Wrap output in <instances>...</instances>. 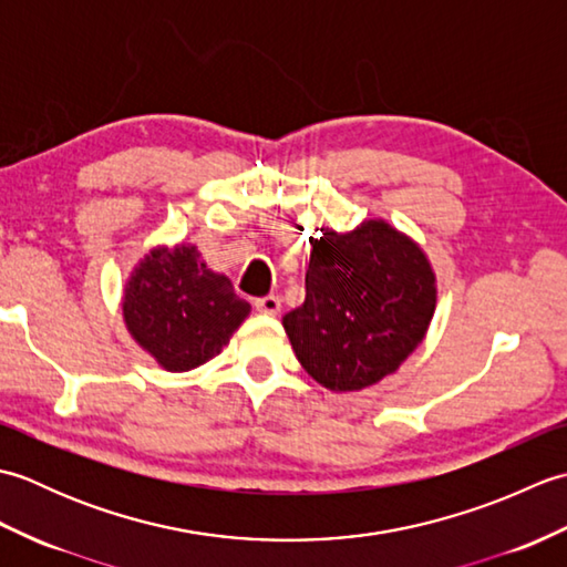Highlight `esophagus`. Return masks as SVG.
<instances>
[{"mask_svg": "<svg viewBox=\"0 0 567 567\" xmlns=\"http://www.w3.org/2000/svg\"><path fill=\"white\" fill-rule=\"evenodd\" d=\"M256 309L260 311V315H277V311H280V297H275V295L258 297Z\"/></svg>", "mask_w": 567, "mask_h": 567, "instance_id": "34e87169", "label": "esophagus"}]
</instances>
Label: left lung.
Masks as SVG:
<instances>
[{
  "label": "left lung",
  "instance_id": "obj_1",
  "mask_svg": "<svg viewBox=\"0 0 567 567\" xmlns=\"http://www.w3.org/2000/svg\"><path fill=\"white\" fill-rule=\"evenodd\" d=\"M311 240L305 305L285 315L295 355L323 388L353 392L400 368L436 309V277L412 238L384 221Z\"/></svg>",
  "mask_w": 567,
  "mask_h": 567
}]
</instances>
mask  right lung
I'll use <instances>...</instances> for the list:
<instances>
[{
    "label": "right lung",
    "instance_id": "right-lung-1",
    "mask_svg": "<svg viewBox=\"0 0 567 567\" xmlns=\"http://www.w3.org/2000/svg\"><path fill=\"white\" fill-rule=\"evenodd\" d=\"M226 275L212 272L195 246L155 248L124 292V319L136 343L171 372L207 363L248 317Z\"/></svg>",
    "mask_w": 567,
    "mask_h": 567
}]
</instances>
